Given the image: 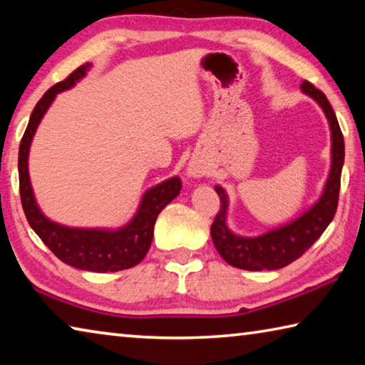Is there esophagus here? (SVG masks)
<instances>
[{
  "label": "esophagus",
  "instance_id": "34e87169",
  "mask_svg": "<svg viewBox=\"0 0 365 365\" xmlns=\"http://www.w3.org/2000/svg\"><path fill=\"white\" fill-rule=\"evenodd\" d=\"M187 176L189 178H202L205 175V166L200 163V161H189L187 165Z\"/></svg>",
  "mask_w": 365,
  "mask_h": 365
}]
</instances>
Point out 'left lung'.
<instances>
[{"label": "left lung", "mask_w": 365, "mask_h": 365, "mask_svg": "<svg viewBox=\"0 0 365 365\" xmlns=\"http://www.w3.org/2000/svg\"><path fill=\"white\" fill-rule=\"evenodd\" d=\"M302 93L310 96L323 109L331 130V166L323 192L312 207L284 225L269 230L257 237H243L228 228V195L222 186H215L220 195V212L212 223L210 235L214 245L230 266L246 271H274L285 267L305 253L331 223L336 214L341 186V171L344 165V138L336 119V114L324 94L312 83L300 85Z\"/></svg>", "instance_id": "1"}]
</instances>
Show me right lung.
Here are the masks:
<instances>
[{
  "instance_id": "right-lung-1",
  "label": "right lung",
  "mask_w": 365,
  "mask_h": 365,
  "mask_svg": "<svg viewBox=\"0 0 365 365\" xmlns=\"http://www.w3.org/2000/svg\"><path fill=\"white\" fill-rule=\"evenodd\" d=\"M91 66V63H85L76 68L65 81L50 88L34 108L19 147V192L27 222L60 261L83 271L115 272L137 266L148 253L156 218L181 192V179L173 176L150 187L140 200L135 215L119 228L66 227L43 215L29 178L32 138L57 94L75 86L86 76Z\"/></svg>"
}]
</instances>
